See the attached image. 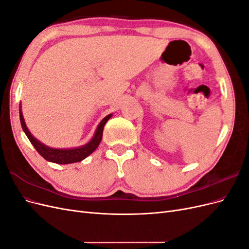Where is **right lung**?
Masks as SVG:
<instances>
[{"instance_id":"add662e5","label":"right lung","mask_w":249,"mask_h":249,"mask_svg":"<svg viewBox=\"0 0 249 249\" xmlns=\"http://www.w3.org/2000/svg\"><path fill=\"white\" fill-rule=\"evenodd\" d=\"M111 117H112V114H109L102 119V122L96 127L93 137L88 143H86V144L79 147H73V148H53L46 144H43L41 141L37 140L31 134V132L29 131L27 124L25 123L24 116H22L21 105H19L20 124H21L22 130H24L25 134L27 135L28 139L32 143V145L35 147L37 152L41 155V157H43L47 161L56 163V164H71V163L80 162L82 160H84L85 158H87L89 155H91L101 143L103 138L104 126Z\"/></svg>"}]
</instances>
